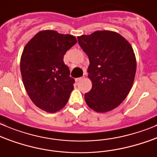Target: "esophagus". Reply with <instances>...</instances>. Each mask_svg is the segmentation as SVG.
I'll return each instance as SVG.
<instances>
[{
    "instance_id": "esophagus-1",
    "label": "esophagus",
    "mask_w": 157,
    "mask_h": 157,
    "mask_svg": "<svg viewBox=\"0 0 157 157\" xmlns=\"http://www.w3.org/2000/svg\"><path fill=\"white\" fill-rule=\"evenodd\" d=\"M82 79V78H75V81L76 82H78L81 81Z\"/></svg>"
}]
</instances>
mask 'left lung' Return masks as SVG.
<instances>
[{
    "mask_svg": "<svg viewBox=\"0 0 157 157\" xmlns=\"http://www.w3.org/2000/svg\"><path fill=\"white\" fill-rule=\"evenodd\" d=\"M89 59L92 89L85 94L89 108L98 113L111 111L129 94L135 78L136 61L131 44L118 33L97 31L78 37Z\"/></svg>",
    "mask_w": 157,
    "mask_h": 157,
    "instance_id": "8db88e82",
    "label": "left lung"
}]
</instances>
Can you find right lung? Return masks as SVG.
<instances>
[{
    "label": "right lung",
    "instance_id": "1",
    "mask_svg": "<svg viewBox=\"0 0 157 157\" xmlns=\"http://www.w3.org/2000/svg\"><path fill=\"white\" fill-rule=\"evenodd\" d=\"M76 42L73 35L45 30L24 48L20 64L24 86L31 101L44 111L55 113L68 102L75 79L63 59Z\"/></svg>",
    "mask_w": 157,
    "mask_h": 157
}]
</instances>
